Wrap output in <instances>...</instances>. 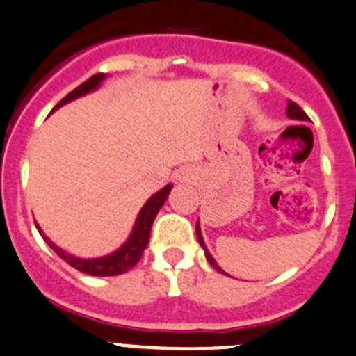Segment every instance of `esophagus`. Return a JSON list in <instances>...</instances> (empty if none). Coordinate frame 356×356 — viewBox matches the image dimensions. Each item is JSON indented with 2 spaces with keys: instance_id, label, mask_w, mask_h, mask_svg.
<instances>
[{
  "instance_id": "esophagus-1",
  "label": "esophagus",
  "mask_w": 356,
  "mask_h": 356,
  "mask_svg": "<svg viewBox=\"0 0 356 356\" xmlns=\"http://www.w3.org/2000/svg\"><path fill=\"white\" fill-rule=\"evenodd\" d=\"M177 179H179V181H182V182L189 181V179H193V172H191V168H182V170L179 172Z\"/></svg>"
}]
</instances>
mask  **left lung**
I'll return each instance as SVG.
<instances>
[{
  "instance_id": "8db88e82",
  "label": "left lung",
  "mask_w": 356,
  "mask_h": 356,
  "mask_svg": "<svg viewBox=\"0 0 356 356\" xmlns=\"http://www.w3.org/2000/svg\"><path fill=\"white\" fill-rule=\"evenodd\" d=\"M286 114H288V118L290 119H297V121H309V118H307V114H305L304 111H302L300 107H298L297 103H293V102H288V108H286ZM197 238H198V242H200V245H202V249H204V253H205V258H207V261L209 264L212 265V267L216 268V270L218 272H221V274H227V272L223 270V268L219 267L218 264H216V260L214 258H212V254L209 253V249H207V245H205V242H204V238H202V232H200V225L197 223Z\"/></svg>"
}]
</instances>
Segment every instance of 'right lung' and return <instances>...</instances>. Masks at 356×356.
Segmentation results:
<instances>
[{"label": "right lung", "mask_w": 356, "mask_h": 356, "mask_svg": "<svg viewBox=\"0 0 356 356\" xmlns=\"http://www.w3.org/2000/svg\"><path fill=\"white\" fill-rule=\"evenodd\" d=\"M103 79H105V73H96V75H92L91 79H88V81L84 82V84H81L79 88L73 89L72 92H68V95H66L65 98L56 105L54 111L61 107V105H65V103L79 98V96H84L88 95V92L95 91V89L102 84ZM170 191H172V184H167L163 189H159L158 193L152 195V197L145 202L144 207H142L140 214H138L137 221H135V227H133V232L128 237V241H126L124 244H122L118 251H114L112 254H107V257H102V258H95V260H82V258L72 257V254L65 253L63 249H59L58 245L52 244V242L45 237V234H43L42 228H40L38 225L36 223L35 225L36 228H38L40 235H42V237L45 238V242L54 249V253H58V257H61L66 264L72 265V267L77 268V270H81L82 274L119 275V274H124V272H128L129 268L135 267V265L138 264V260L142 258L144 249L147 248L149 244V235H151L152 221H154L156 214H158L159 209L163 207L165 200L168 198V193H170Z\"/></svg>", "instance_id": "1"}]
</instances>
